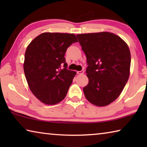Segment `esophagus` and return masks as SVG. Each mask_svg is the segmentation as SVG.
Segmentation results:
<instances>
[{
	"label": "esophagus",
	"mask_w": 147,
	"mask_h": 147,
	"mask_svg": "<svg viewBox=\"0 0 147 147\" xmlns=\"http://www.w3.org/2000/svg\"><path fill=\"white\" fill-rule=\"evenodd\" d=\"M84 73V71L83 70H82L80 71H77V74H83Z\"/></svg>",
	"instance_id": "1"
}]
</instances>
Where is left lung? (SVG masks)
Listing matches in <instances>:
<instances>
[{"label":"left lung","instance_id":"8db88e82","mask_svg":"<svg viewBox=\"0 0 147 147\" xmlns=\"http://www.w3.org/2000/svg\"><path fill=\"white\" fill-rule=\"evenodd\" d=\"M85 53L89 79L83 88L89 102L106 106L120 95L130 76L131 55L128 45L111 32L76 35Z\"/></svg>","mask_w":147,"mask_h":147}]
</instances>
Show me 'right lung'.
<instances>
[{"label":"right lung","mask_w":147,"mask_h":147,"mask_svg":"<svg viewBox=\"0 0 147 147\" xmlns=\"http://www.w3.org/2000/svg\"><path fill=\"white\" fill-rule=\"evenodd\" d=\"M75 42L78 39L74 34L44 32L27 47L24 74L32 93L41 102L54 105L66 96L76 73L67 69L64 56Z\"/></svg>","instance_id":"add662e5"}]
</instances>
